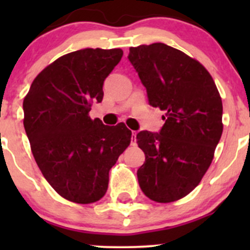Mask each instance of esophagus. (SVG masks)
I'll return each mask as SVG.
<instances>
[{
    "label": "esophagus",
    "instance_id": "obj_1",
    "mask_svg": "<svg viewBox=\"0 0 250 250\" xmlns=\"http://www.w3.org/2000/svg\"><path fill=\"white\" fill-rule=\"evenodd\" d=\"M135 138H137V133L133 132L132 133V145H135V144H137V139H135Z\"/></svg>",
    "mask_w": 250,
    "mask_h": 250
}]
</instances>
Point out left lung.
<instances>
[{"instance_id": "left-lung-1", "label": "left lung", "mask_w": 250, "mask_h": 250, "mask_svg": "<svg viewBox=\"0 0 250 250\" xmlns=\"http://www.w3.org/2000/svg\"><path fill=\"white\" fill-rule=\"evenodd\" d=\"M128 59L148 104L166 112L160 133L137 134L145 153L138 181L150 200L174 202L200 184L213 161L223 134L220 94L200 62L165 43L130 47Z\"/></svg>"}]
</instances>
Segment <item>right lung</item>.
<instances>
[{
	"label": "right lung",
	"mask_w": 250,
	"mask_h": 250,
	"mask_svg": "<svg viewBox=\"0 0 250 250\" xmlns=\"http://www.w3.org/2000/svg\"><path fill=\"white\" fill-rule=\"evenodd\" d=\"M123 50L84 48L42 70L22 103L32 155L49 185L65 200L88 204L106 193L109 172L128 147L125 123L105 125L89 117L102 103L104 81Z\"/></svg>",
	"instance_id": "1"
}]
</instances>
